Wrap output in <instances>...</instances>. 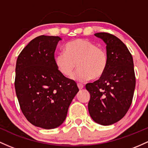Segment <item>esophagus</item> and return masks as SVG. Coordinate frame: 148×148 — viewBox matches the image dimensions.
I'll list each match as a JSON object with an SVG mask.
<instances>
[{
  "label": "esophagus",
  "mask_w": 148,
  "mask_h": 148,
  "mask_svg": "<svg viewBox=\"0 0 148 148\" xmlns=\"http://www.w3.org/2000/svg\"><path fill=\"white\" fill-rule=\"evenodd\" d=\"M77 87H78L79 89H83V87H84V85L82 84H77Z\"/></svg>",
  "instance_id": "34e87169"
}]
</instances>
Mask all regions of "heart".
<instances>
[{"label": "heart", "mask_w": 148, "mask_h": 148, "mask_svg": "<svg viewBox=\"0 0 148 148\" xmlns=\"http://www.w3.org/2000/svg\"><path fill=\"white\" fill-rule=\"evenodd\" d=\"M54 64L65 77H70L77 66L79 69L72 79L83 82L102 77L107 69L108 56L103 48L99 47L92 41L77 39L66 45L65 52L56 54Z\"/></svg>", "instance_id": "obj_1"}]
</instances>
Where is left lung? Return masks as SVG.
Instances as JSON below:
<instances>
[{
    "label": "left lung",
    "mask_w": 148,
    "mask_h": 148,
    "mask_svg": "<svg viewBox=\"0 0 148 148\" xmlns=\"http://www.w3.org/2000/svg\"><path fill=\"white\" fill-rule=\"evenodd\" d=\"M94 35L106 43L108 64L102 77L86 84L90 94L88 110L94 122L108 126L123 118L132 105L136 87L134 61L118 38L108 33Z\"/></svg>",
    "instance_id": "obj_1"
}]
</instances>
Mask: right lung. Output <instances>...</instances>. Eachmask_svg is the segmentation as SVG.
<instances>
[{
  "label": "right lung",
  "instance_id": "add662e5",
  "mask_svg": "<svg viewBox=\"0 0 148 148\" xmlns=\"http://www.w3.org/2000/svg\"><path fill=\"white\" fill-rule=\"evenodd\" d=\"M61 40L59 36H38L16 60L14 87L21 110L33 125L45 129L62 124L79 92L75 82L63 75L54 64Z\"/></svg>",
  "mask_w": 148,
  "mask_h": 148
}]
</instances>
